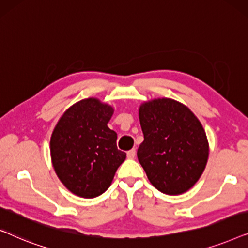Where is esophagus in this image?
I'll use <instances>...</instances> for the list:
<instances>
[{"instance_id":"1","label":"esophagus","mask_w":248,"mask_h":248,"mask_svg":"<svg viewBox=\"0 0 248 248\" xmlns=\"http://www.w3.org/2000/svg\"><path fill=\"white\" fill-rule=\"evenodd\" d=\"M135 149H131V150H128L127 151V158L128 159H134V157H135Z\"/></svg>"}]
</instances>
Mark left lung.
Wrapping results in <instances>:
<instances>
[{
    "instance_id": "left-lung-1",
    "label": "left lung",
    "mask_w": 248,
    "mask_h": 248,
    "mask_svg": "<svg viewBox=\"0 0 248 248\" xmlns=\"http://www.w3.org/2000/svg\"><path fill=\"white\" fill-rule=\"evenodd\" d=\"M139 118L144 140L138 159L148 179L165 194L187 192L201 177L209 158L201 122L187 106L170 98L142 103Z\"/></svg>"
}]
</instances>
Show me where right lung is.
Here are the masks:
<instances>
[{
	"instance_id": "right-lung-1",
	"label": "right lung",
	"mask_w": 248,
	"mask_h": 248,
	"mask_svg": "<svg viewBox=\"0 0 248 248\" xmlns=\"http://www.w3.org/2000/svg\"><path fill=\"white\" fill-rule=\"evenodd\" d=\"M114 108L98 98H86L64 111L50 137L53 168L74 195L93 199L103 194L126 158L118 150L117 134L107 123Z\"/></svg>"
}]
</instances>
